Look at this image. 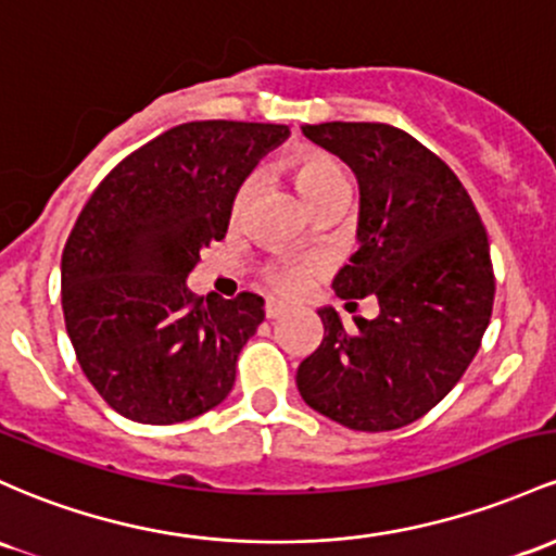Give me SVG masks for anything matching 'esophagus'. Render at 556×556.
<instances>
[{"label":"esophagus","instance_id":"esophagus-1","mask_svg":"<svg viewBox=\"0 0 556 556\" xmlns=\"http://www.w3.org/2000/svg\"><path fill=\"white\" fill-rule=\"evenodd\" d=\"M288 314V306L279 301H266V319H279V316Z\"/></svg>","mask_w":556,"mask_h":556}]
</instances>
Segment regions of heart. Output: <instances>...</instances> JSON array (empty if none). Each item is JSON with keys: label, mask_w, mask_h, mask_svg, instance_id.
I'll list each match as a JSON object with an SVG mask.
<instances>
[{"label": "heart", "mask_w": 556, "mask_h": 556, "mask_svg": "<svg viewBox=\"0 0 556 556\" xmlns=\"http://www.w3.org/2000/svg\"><path fill=\"white\" fill-rule=\"evenodd\" d=\"M285 168H288L292 185H295L311 208H316V205L325 203L329 198L348 194L345 166L332 152L319 148H301L285 161ZM250 189H253L250 179L237 187L235 198H231V218L240 216L242 208H245ZM314 274H319V264H314V261H282V264L266 268V282L274 290L285 292V295H295L314 279Z\"/></svg>", "instance_id": "heart-1"}]
</instances>
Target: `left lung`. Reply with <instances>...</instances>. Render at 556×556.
Instances as JSON below:
<instances>
[{"label": "left lung", "mask_w": 556, "mask_h": 556, "mask_svg": "<svg viewBox=\"0 0 556 556\" xmlns=\"http://www.w3.org/2000/svg\"><path fill=\"white\" fill-rule=\"evenodd\" d=\"M301 129L356 174L362 245L332 288L348 308L377 298L380 316L345 329L321 308L325 340L298 367V390L351 430H399L443 401L478 353L496 292L485 227L454 170L412 134L343 121Z\"/></svg>", "instance_id": "left-lung-1"}]
</instances>
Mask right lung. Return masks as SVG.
Wrapping results in <instances>:
<instances>
[{
    "label": "right lung",
    "mask_w": 556,
    "mask_h": 556,
    "mask_svg": "<svg viewBox=\"0 0 556 556\" xmlns=\"http://www.w3.org/2000/svg\"><path fill=\"white\" fill-rule=\"evenodd\" d=\"M288 126L189 121L126 155L63 248L65 329L110 408L144 425L200 417L229 395L264 298L187 290L200 250L224 240L231 198Z\"/></svg>",
    "instance_id": "obj_1"
}]
</instances>
